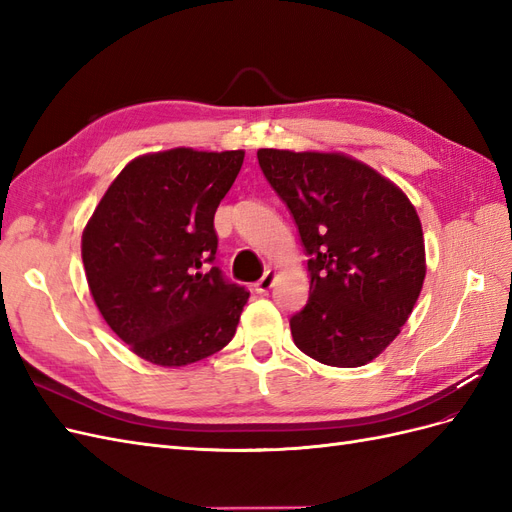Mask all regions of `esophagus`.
<instances>
[{"instance_id":"34e87169","label":"esophagus","mask_w":512,"mask_h":512,"mask_svg":"<svg viewBox=\"0 0 512 512\" xmlns=\"http://www.w3.org/2000/svg\"><path fill=\"white\" fill-rule=\"evenodd\" d=\"M275 280H277V273L275 271H267L265 275L260 277V280L254 284V290L258 292V294H267L271 288H273V284H275Z\"/></svg>"}]
</instances>
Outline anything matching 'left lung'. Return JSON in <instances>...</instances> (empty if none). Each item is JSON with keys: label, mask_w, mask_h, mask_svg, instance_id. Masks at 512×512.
I'll return each instance as SVG.
<instances>
[{"label": "left lung", "mask_w": 512, "mask_h": 512, "mask_svg": "<svg viewBox=\"0 0 512 512\" xmlns=\"http://www.w3.org/2000/svg\"><path fill=\"white\" fill-rule=\"evenodd\" d=\"M309 254V299L290 318L318 363L361 367L401 333L423 290L418 213L397 183L342 151L258 149Z\"/></svg>", "instance_id": "left-lung-1"}]
</instances>
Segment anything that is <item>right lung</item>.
<instances>
[{"instance_id": "right-lung-1", "label": "right lung", "mask_w": 512, "mask_h": 512, "mask_svg": "<svg viewBox=\"0 0 512 512\" xmlns=\"http://www.w3.org/2000/svg\"><path fill=\"white\" fill-rule=\"evenodd\" d=\"M245 151L175 147L138 156L108 185L83 228L89 292L141 359L185 367L235 337L250 292L218 267L213 215Z\"/></svg>"}]
</instances>
